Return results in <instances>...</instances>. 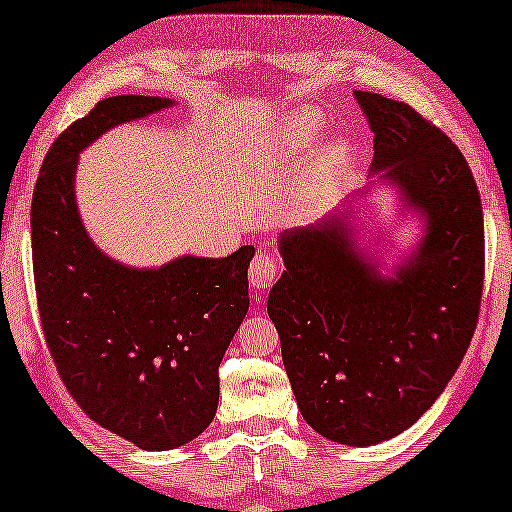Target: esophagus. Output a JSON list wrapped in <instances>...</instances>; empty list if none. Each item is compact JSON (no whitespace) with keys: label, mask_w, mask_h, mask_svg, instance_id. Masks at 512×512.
I'll use <instances>...</instances> for the list:
<instances>
[{"label":"esophagus","mask_w":512,"mask_h":512,"mask_svg":"<svg viewBox=\"0 0 512 512\" xmlns=\"http://www.w3.org/2000/svg\"><path fill=\"white\" fill-rule=\"evenodd\" d=\"M276 276H278L276 259H273L269 253H257L248 269L250 285H253L255 290H266V287L276 280Z\"/></svg>","instance_id":"34e87169"}]
</instances>
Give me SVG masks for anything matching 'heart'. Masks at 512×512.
<instances>
[{
    "label": "heart",
    "mask_w": 512,
    "mask_h": 512,
    "mask_svg": "<svg viewBox=\"0 0 512 512\" xmlns=\"http://www.w3.org/2000/svg\"><path fill=\"white\" fill-rule=\"evenodd\" d=\"M325 132V118L313 109L294 111L280 118L271 129L269 150L264 157H257V169L269 171L271 162H297L311 155ZM348 162V146L334 143L325 155V174H338Z\"/></svg>",
    "instance_id": "b5f03b06"
}]
</instances>
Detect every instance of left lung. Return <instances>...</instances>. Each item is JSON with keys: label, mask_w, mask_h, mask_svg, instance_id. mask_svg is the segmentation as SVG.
Listing matches in <instances>:
<instances>
[{"label": "left lung", "mask_w": 512, "mask_h": 512, "mask_svg": "<svg viewBox=\"0 0 512 512\" xmlns=\"http://www.w3.org/2000/svg\"><path fill=\"white\" fill-rule=\"evenodd\" d=\"M373 132L371 185L387 183L422 236L392 276L357 241L352 194L336 213L280 234L283 276L266 311L304 420L366 448L427 413L469 350L482 297L485 227L459 148L408 104L355 90Z\"/></svg>", "instance_id": "8db88e82"}]
</instances>
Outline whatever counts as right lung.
<instances>
[{
  "label": "right lung",
  "instance_id": "right-lung-1",
  "mask_svg": "<svg viewBox=\"0 0 512 512\" xmlns=\"http://www.w3.org/2000/svg\"><path fill=\"white\" fill-rule=\"evenodd\" d=\"M174 99H102L57 136L32 197L43 334L71 397L141 450L181 448L218 410V366L246 318L253 246L136 269L99 250L76 206L78 155L109 129Z\"/></svg>",
  "mask_w": 512,
  "mask_h": 512
}]
</instances>
